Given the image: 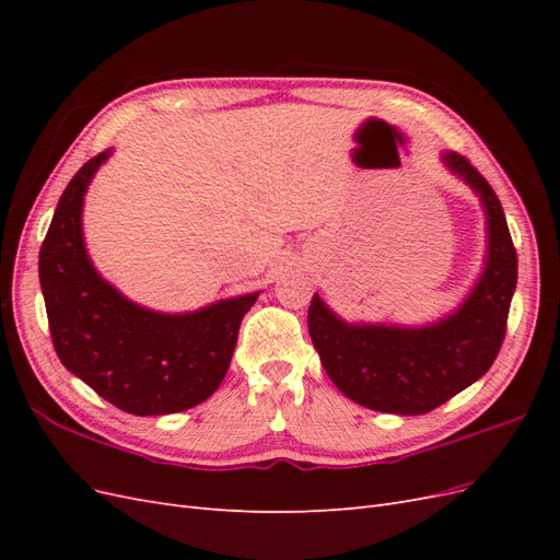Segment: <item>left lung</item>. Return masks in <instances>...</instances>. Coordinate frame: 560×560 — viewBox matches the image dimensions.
I'll list each match as a JSON object with an SVG mask.
<instances>
[{"instance_id": "8db88e82", "label": "left lung", "mask_w": 560, "mask_h": 560, "mask_svg": "<svg viewBox=\"0 0 560 560\" xmlns=\"http://www.w3.org/2000/svg\"><path fill=\"white\" fill-rule=\"evenodd\" d=\"M442 161L479 196L486 212L488 254L469 296L444 319L425 327L348 325L317 294L308 331L331 383L366 409L422 416L463 393L495 362L516 290V249L500 200L465 156Z\"/></svg>"}]
</instances>
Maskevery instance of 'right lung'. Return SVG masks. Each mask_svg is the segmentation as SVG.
Listing matches in <instances>:
<instances>
[{
	"mask_svg": "<svg viewBox=\"0 0 560 560\" xmlns=\"http://www.w3.org/2000/svg\"><path fill=\"white\" fill-rule=\"evenodd\" d=\"M112 149L67 184L39 252L54 348L67 371L132 416H165L206 401L224 381L238 329L259 292L167 315L138 306L97 273L83 245V196Z\"/></svg>",
	"mask_w": 560,
	"mask_h": 560,
	"instance_id": "add662e5",
	"label": "right lung"
}]
</instances>
